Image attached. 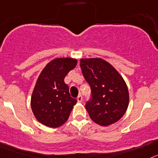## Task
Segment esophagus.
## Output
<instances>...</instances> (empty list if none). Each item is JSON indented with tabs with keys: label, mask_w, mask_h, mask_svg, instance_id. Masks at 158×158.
<instances>
[{
	"label": "esophagus",
	"mask_w": 158,
	"mask_h": 158,
	"mask_svg": "<svg viewBox=\"0 0 158 158\" xmlns=\"http://www.w3.org/2000/svg\"><path fill=\"white\" fill-rule=\"evenodd\" d=\"M77 101L79 102H81L82 101H83V96L81 95V94H79V95L77 97Z\"/></svg>",
	"instance_id": "34e87169"
}]
</instances>
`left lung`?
I'll list each match as a JSON object with an SVG mask.
<instances>
[{
    "mask_svg": "<svg viewBox=\"0 0 158 158\" xmlns=\"http://www.w3.org/2000/svg\"><path fill=\"white\" fill-rule=\"evenodd\" d=\"M80 68L91 89V99L86 103L90 118L102 127L118 122L127 111L130 98L122 75L101 58L81 59Z\"/></svg>",
    "mask_w": 158,
    "mask_h": 158,
    "instance_id": "1",
    "label": "left lung"
}]
</instances>
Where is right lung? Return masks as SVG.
I'll return each mask as SVG.
<instances>
[{
    "label": "right lung",
    "instance_id": "right-lung-1",
    "mask_svg": "<svg viewBox=\"0 0 158 158\" xmlns=\"http://www.w3.org/2000/svg\"><path fill=\"white\" fill-rule=\"evenodd\" d=\"M77 64L73 58H56L40 74L31 98V107L41 124L57 128L67 122L77 100L71 98L64 78Z\"/></svg>",
    "mask_w": 158,
    "mask_h": 158
}]
</instances>
